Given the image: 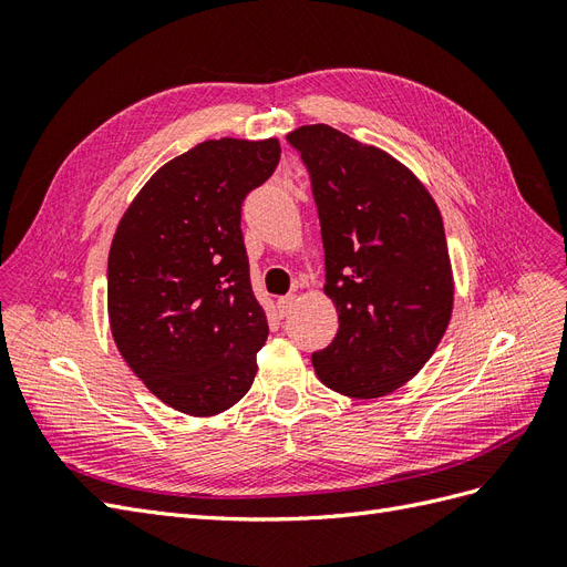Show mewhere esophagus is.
I'll return each instance as SVG.
<instances>
[{
	"label": "esophagus",
	"mask_w": 567,
	"mask_h": 567,
	"mask_svg": "<svg viewBox=\"0 0 567 567\" xmlns=\"http://www.w3.org/2000/svg\"><path fill=\"white\" fill-rule=\"evenodd\" d=\"M293 305H296V296H293V293H288V296H281V298L277 300V307H279V315H281V317L290 315V310H293Z\"/></svg>",
	"instance_id": "1"
}]
</instances>
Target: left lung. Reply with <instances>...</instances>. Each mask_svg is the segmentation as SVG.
Instances as JSON below:
<instances>
[{
	"mask_svg": "<svg viewBox=\"0 0 567 567\" xmlns=\"http://www.w3.org/2000/svg\"><path fill=\"white\" fill-rule=\"evenodd\" d=\"M286 142L310 175L323 290L338 310V333L312 367L336 392L383 398L423 369L452 317L440 210L402 163L329 125L298 127Z\"/></svg>",
	"mask_w": 567,
	"mask_h": 567,
	"instance_id": "1",
	"label": "left lung"
}]
</instances>
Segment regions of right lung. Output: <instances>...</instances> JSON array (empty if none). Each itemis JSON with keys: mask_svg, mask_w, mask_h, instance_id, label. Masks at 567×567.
<instances>
[{"mask_svg": "<svg viewBox=\"0 0 567 567\" xmlns=\"http://www.w3.org/2000/svg\"><path fill=\"white\" fill-rule=\"evenodd\" d=\"M281 158L277 140H213L163 165L109 252L115 346L158 400L192 416L236 404L269 326L250 286L241 205Z\"/></svg>", "mask_w": 567, "mask_h": 567, "instance_id": "right-lung-1", "label": "right lung"}]
</instances>
